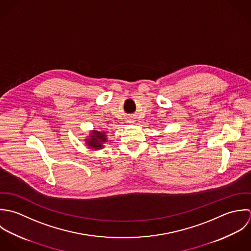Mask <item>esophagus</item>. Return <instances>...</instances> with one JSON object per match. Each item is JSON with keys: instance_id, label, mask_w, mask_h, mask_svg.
Listing matches in <instances>:
<instances>
[{"instance_id": "1", "label": "esophagus", "mask_w": 251, "mask_h": 251, "mask_svg": "<svg viewBox=\"0 0 251 251\" xmlns=\"http://www.w3.org/2000/svg\"><path fill=\"white\" fill-rule=\"evenodd\" d=\"M130 120H131L130 122H134V120H133V119H130Z\"/></svg>"}]
</instances>
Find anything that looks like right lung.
<instances>
[{
  "instance_id": "right-lung-1",
  "label": "right lung",
  "mask_w": 251,
  "mask_h": 251,
  "mask_svg": "<svg viewBox=\"0 0 251 251\" xmlns=\"http://www.w3.org/2000/svg\"><path fill=\"white\" fill-rule=\"evenodd\" d=\"M105 132H99V131H92L91 136L89 139L86 140L87 145L95 150L102 149V143L106 142V135Z\"/></svg>"
}]
</instances>
